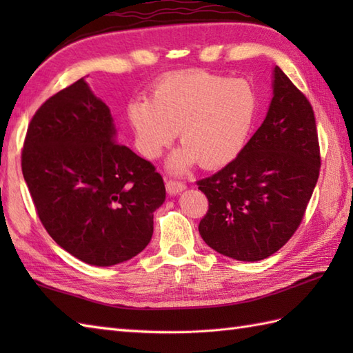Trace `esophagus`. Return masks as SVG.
<instances>
[{"mask_svg":"<svg viewBox=\"0 0 353 353\" xmlns=\"http://www.w3.org/2000/svg\"><path fill=\"white\" fill-rule=\"evenodd\" d=\"M165 188H167V192L171 194V196H176V194L182 192L186 186L183 182H177V181H167V183H165Z\"/></svg>","mask_w":353,"mask_h":353,"instance_id":"34e87169","label":"esophagus"}]
</instances>
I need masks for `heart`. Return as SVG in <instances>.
I'll list each match as a JSON object with an SVG mask.
<instances>
[{
    "mask_svg": "<svg viewBox=\"0 0 353 353\" xmlns=\"http://www.w3.org/2000/svg\"><path fill=\"white\" fill-rule=\"evenodd\" d=\"M256 108L247 81L192 70L162 79L152 100L130 101L127 118L148 159L159 157L179 130L183 145L171 154L168 168L182 174L197 162L212 170L234 161L249 138Z\"/></svg>",
    "mask_w": 353,
    "mask_h": 353,
    "instance_id": "obj_1",
    "label": "heart"
}]
</instances>
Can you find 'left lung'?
I'll list each match as a JSON object with an SVG mask.
<instances>
[{
  "instance_id": "left-lung-1",
  "label": "left lung",
  "mask_w": 353,
  "mask_h": 353,
  "mask_svg": "<svg viewBox=\"0 0 353 353\" xmlns=\"http://www.w3.org/2000/svg\"><path fill=\"white\" fill-rule=\"evenodd\" d=\"M320 172L316 117L279 66L259 129L234 161L197 182L209 201L199 224L203 241L224 256H272L301 226Z\"/></svg>"
}]
</instances>
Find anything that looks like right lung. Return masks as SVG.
<instances>
[{"label": "right lung", "mask_w": 353, "mask_h": 353, "mask_svg": "<svg viewBox=\"0 0 353 353\" xmlns=\"http://www.w3.org/2000/svg\"><path fill=\"white\" fill-rule=\"evenodd\" d=\"M115 134L109 108L80 79L36 110L21 154L22 174L50 236L99 267L145 249L153 212L165 200L154 165L118 144Z\"/></svg>", "instance_id": "add662e5"}]
</instances>
